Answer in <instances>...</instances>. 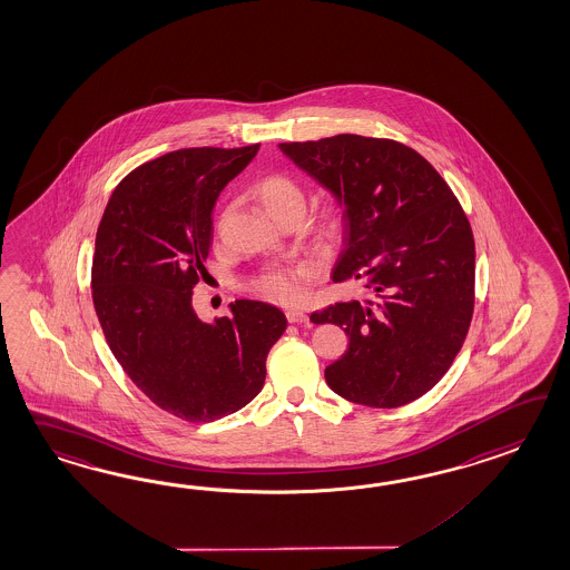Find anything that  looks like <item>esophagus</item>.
Wrapping results in <instances>:
<instances>
[{
  "mask_svg": "<svg viewBox=\"0 0 570 570\" xmlns=\"http://www.w3.org/2000/svg\"><path fill=\"white\" fill-rule=\"evenodd\" d=\"M287 320H289L292 324H309V318L305 316L304 312H299V309H287Z\"/></svg>",
  "mask_w": 570,
  "mask_h": 570,
  "instance_id": "esophagus-1",
  "label": "esophagus"
}]
</instances>
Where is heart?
<instances>
[{
	"label": "heart",
	"mask_w": 570,
	"mask_h": 570,
	"mask_svg": "<svg viewBox=\"0 0 570 570\" xmlns=\"http://www.w3.org/2000/svg\"><path fill=\"white\" fill-rule=\"evenodd\" d=\"M256 195L271 217H277L281 213L292 212V209L304 212V190L285 174H273L265 178L261 185L256 186ZM341 232H343L341 212L326 213L320 224V239L336 242ZM305 277H307L305 268H273L263 273L261 277L254 278V289L266 299L289 304L302 295V283Z\"/></svg>",
	"instance_id": "b5f03b06"
}]
</instances>
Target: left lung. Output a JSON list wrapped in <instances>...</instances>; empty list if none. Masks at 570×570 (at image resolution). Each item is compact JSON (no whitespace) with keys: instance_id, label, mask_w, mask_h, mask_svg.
<instances>
[{"instance_id":"left-lung-1","label":"left lung","mask_w":570,"mask_h":570,"mask_svg":"<svg viewBox=\"0 0 570 570\" xmlns=\"http://www.w3.org/2000/svg\"><path fill=\"white\" fill-rule=\"evenodd\" d=\"M278 147L343 207L332 281L375 293L309 316L348 336L326 384L371 409L423 396L450 370L474 312L476 250L462 205L421 154L392 139L343 132Z\"/></svg>"}]
</instances>
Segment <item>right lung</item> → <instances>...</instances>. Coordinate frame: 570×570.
I'll use <instances>...</instances> for the list:
<instances>
[{
  "label": "right lung",
  "mask_w": 570,
  "mask_h": 570,
  "mask_svg": "<svg viewBox=\"0 0 570 570\" xmlns=\"http://www.w3.org/2000/svg\"><path fill=\"white\" fill-rule=\"evenodd\" d=\"M261 144L190 147L120 180L96 232L92 299L120 367L154 404L188 423L244 409L265 385L266 355L287 328L275 305L229 304L212 324L193 309L219 193Z\"/></svg>",
  "instance_id": "add662e5"
}]
</instances>
